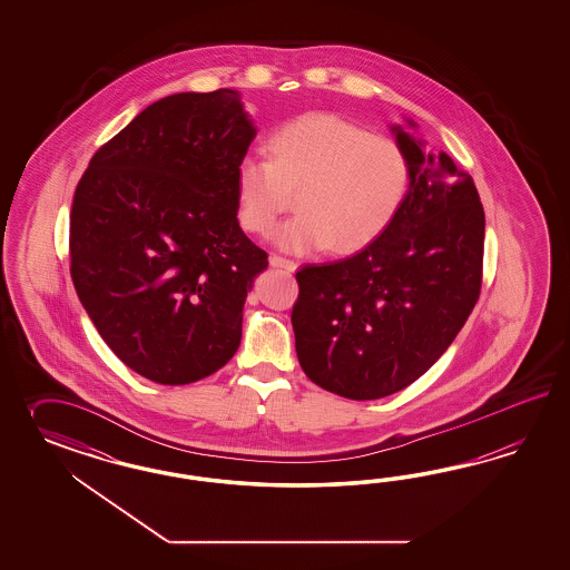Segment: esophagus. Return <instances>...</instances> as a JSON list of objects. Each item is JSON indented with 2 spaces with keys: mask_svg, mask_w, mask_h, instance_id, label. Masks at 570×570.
Masks as SVG:
<instances>
[{
  "mask_svg": "<svg viewBox=\"0 0 570 570\" xmlns=\"http://www.w3.org/2000/svg\"><path fill=\"white\" fill-rule=\"evenodd\" d=\"M269 263L274 265V267H282V269H286V272H294L298 265H296V261L286 259V257H282V255H272L269 257Z\"/></svg>",
  "mask_w": 570,
  "mask_h": 570,
  "instance_id": "obj_1",
  "label": "esophagus"
}]
</instances>
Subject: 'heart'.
I'll return each mask as SVG.
<instances>
[{
  "label": "heart",
  "mask_w": 570,
  "mask_h": 570,
  "mask_svg": "<svg viewBox=\"0 0 570 570\" xmlns=\"http://www.w3.org/2000/svg\"><path fill=\"white\" fill-rule=\"evenodd\" d=\"M414 184V167L395 139L374 136L330 112L284 122L267 139V158L242 156L234 191L242 229L267 236L293 205L298 213L276 232L293 253L334 244L355 253L397 222Z\"/></svg>",
  "instance_id": "1"
}]
</instances>
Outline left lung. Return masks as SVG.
<instances>
[{
	"instance_id": "obj_1",
	"label": "left lung",
	"mask_w": 570,
	"mask_h": 570,
	"mask_svg": "<svg viewBox=\"0 0 570 570\" xmlns=\"http://www.w3.org/2000/svg\"><path fill=\"white\" fill-rule=\"evenodd\" d=\"M414 167L397 222L362 253L296 272V355L311 382L370 401L410 386L474 309L483 284L484 210L470 173L393 127Z\"/></svg>"
}]
</instances>
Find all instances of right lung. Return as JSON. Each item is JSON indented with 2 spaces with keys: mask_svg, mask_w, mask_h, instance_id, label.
Masks as SVG:
<instances>
[{
  "mask_svg": "<svg viewBox=\"0 0 570 570\" xmlns=\"http://www.w3.org/2000/svg\"><path fill=\"white\" fill-rule=\"evenodd\" d=\"M255 129L234 89L175 94L91 156L70 208V277L104 343L158 384L207 379L238 351L267 253L236 219Z\"/></svg>",
  "mask_w": 570,
  "mask_h": 570,
  "instance_id": "add662e5",
  "label": "right lung"
}]
</instances>
